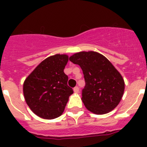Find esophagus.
Returning a JSON list of instances; mask_svg holds the SVG:
<instances>
[{
    "mask_svg": "<svg viewBox=\"0 0 147 147\" xmlns=\"http://www.w3.org/2000/svg\"><path fill=\"white\" fill-rule=\"evenodd\" d=\"M73 91L75 93H78V91H79V88H78V86H76V87H75L73 88Z\"/></svg>",
    "mask_w": 147,
    "mask_h": 147,
    "instance_id": "esophagus-1",
    "label": "esophagus"
}]
</instances>
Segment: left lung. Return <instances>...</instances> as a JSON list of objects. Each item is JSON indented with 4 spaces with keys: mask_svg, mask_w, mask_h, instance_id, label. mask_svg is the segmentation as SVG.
<instances>
[{
    "mask_svg": "<svg viewBox=\"0 0 147 147\" xmlns=\"http://www.w3.org/2000/svg\"><path fill=\"white\" fill-rule=\"evenodd\" d=\"M82 69L85 86L82 100L88 111L105 114L118 105L124 92V81L107 58L100 53L80 52L69 58Z\"/></svg>",
    "mask_w": 147,
    "mask_h": 147,
    "instance_id": "left-lung-1",
    "label": "left lung"
}]
</instances>
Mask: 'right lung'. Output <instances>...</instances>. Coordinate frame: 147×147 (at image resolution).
<instances>
[{"instance_id": "right-lung-1", "label": "right lung", "mask_w": 147, "mask_h": 147, "mask_svg": "<svg viewBox=\"0 0 147 147\" xmlns=\"http://www.w3.org/2000/svg\"><path fill=\"white\" fill-rule=\"evenodd\" d=\"M67 55L56 54L38 65L24 83V95L31 111L40 117L54 119L62 115L69 96L73 93L68 86L64 69Z\"/></svg>"}]
</instances>
